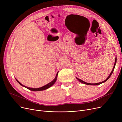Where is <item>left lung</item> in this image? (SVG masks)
Returning <instances> with one entry per match:
<instances>
[{
    "label": "left lung",
    "instance_id": "left-lung-1",
    "mask_svg": "<svg viewBox=\"0 0 122 122\" xmlns=\"http://www.w3.org/2000/svg\"><path fill=\"white\" fill-rule=\"evenodd\" d=\"M116 62H117V58H116H116H115V64H114V67H113V70H112V72H111V73H110V74L109 75V76H108V78H107L105 81H101V82H98V83H97V84H90V83H87V82H85V81H82L81 80L78 79V78H76V79H77L78 80H79L82 83V84H84L87 85H93V86L99 85H100V84H102V83H103V82H105L106 81H107L110 78V77L111 76V75H112V73H113V71H114V68H115V65H116Z\"/></svg>",
    "mask_w": 122,
    "mask_h": 122
}]
</instances>
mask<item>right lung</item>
<instances>
[{
  "label": "right lung",
  "instance_id": "1",
  "mask_svg": "<svg viewBox=\"0 0 122 122\" xmlns=\"http://www.w3.org/2000/svg\"><path fill=\"white\" fill-rule=\"evenodd\" d=\"M58 72H57V74H56V77L55 78V79L52 81H51L50 82H49V84H47L46 85V86H42V87H40V88H30V87H27V86H24V85H23L22 84H21V83L19 82L17 79H16V81H18V82L19 83V84H20V85H21L22 86H24L25 87V88H28V89H29V90H30V91H35V92H37V91H43V90H45V89H47V88H48L49 87H50V86H52V85H53L54 84V83L55 82V81H56V80H57V76H58Z\"/></svg>",
  "mask_w": 122,
  "mask_h": 122
}]
</instances>
